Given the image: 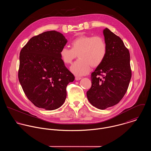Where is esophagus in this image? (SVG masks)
I'll list each match as a JSON object with an SVG mask.
<instances>
[{"label":"esophagus","instance_id":"esophagus-1","mask_svg":"<svg viewBox=\"0 0 151 151\" xmlns=\"http://www.w3.org/2000/svg\"><path fill=\"white\" fill-rule=\"evenodd\" d=\"M75 79H76V80L78 81V80H81V77H76Z\"/></svg>","mask_w":151,"mask_h":151}]
</instances>
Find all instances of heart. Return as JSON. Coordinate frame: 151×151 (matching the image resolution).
<instances>
[{"label": "heart", "instance_id": "b5f03b06", "mask_svg": "<svg viewBox=\"0 0 151 151\" xmlns=\"http://www.w3.org/2000/svg\"><path fill=\"white\" fill-rule=\"evenodd\" d=\"M71 47H63L60 55L65 65H70L76 58H79L70 68L76 76L86 74L91 67L96 68L102 64L107 53V45L105 40L100 36L81 35L73 40Z\"/></svg>", "mask_w": 151, "mask_h": 151}]
</instances>
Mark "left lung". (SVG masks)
I'll return each mask as SVG.
<instances>
[{
	"mask_svg": "<svg viewBox=\"0 0 151 151\" xmlns=\"http://www.w3.org/2000/svg\"><path fill=\"white\" fill-rule=\"evenodd\" d=\"M106 56L92 73V86L86 96L92 105L105 109L117 104L126 93L131 78L129 49L122 39L108 28L104 30Z\"/></svg>",
	"mask_w": 151,
	"mask_h": 151,
	"instance_id": "1",
	"label": "left lung"
}]
</instances>
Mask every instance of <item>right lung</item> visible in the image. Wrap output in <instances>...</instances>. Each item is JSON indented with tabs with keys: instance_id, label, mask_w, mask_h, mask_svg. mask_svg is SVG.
Instances as JSON below:
<instances>
[{
	"instance_id": "1",
	"label": "right lung",
	"mask_w": 151,
	"mask_h": 151,
	"mask_svg": "<svg viewBox=\"0 0 151 151\" xmlns=\"http://www.w3.org/2000/svg\"><path fill=\"white\" fill-rule=\"evenodd\" d=\"M67 42L62 34L46 31L32 37L21 50L19 80L27 98L38 108L52 110L65 102L66 87L75 78L60 55Z\"/></svg>"
}]
</instances>
